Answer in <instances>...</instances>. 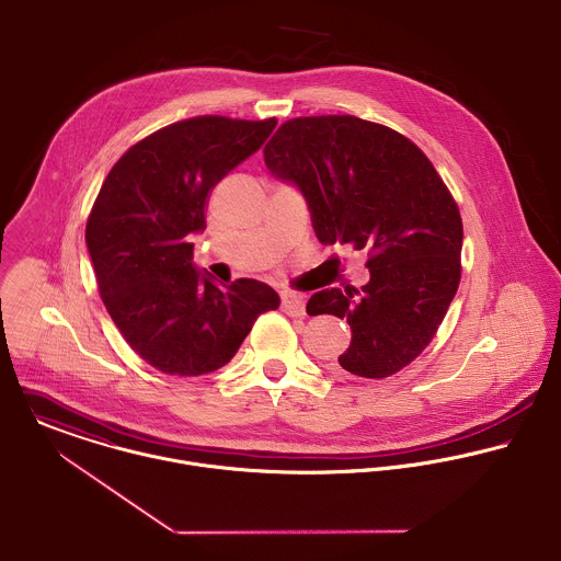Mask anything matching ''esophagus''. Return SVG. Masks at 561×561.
I'll return each mask as SVG.
<instances>
[{"label": "esophagus", "mask_w": 561, "mask_h": 561, "mask_svg": "<svg viewBox=\"0 0 561 561\" xmlns=\"http://www.w3.org/2000/svg\"><path fill=\"white\" fill-rule=\"evenodd\" d=\"M282 308L293 317H301L306 312V299L299 293H284L282 295Z\"/></svg>", "instance_id": "esophagus-1"}]
</instances>
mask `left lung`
<instances>
[{
  "label": "left lung",
  "instance_id": "left-lung-1",
  "mask_svg": "<svg viewBox=\"0 0 561 561\" xmlns=\"http://www.w3.org/2000/svg\"><path fill=\"white\" fill-rule=\"evenodd\" d=\"M264 161L301 192L319 242L369 253L360 290L325 288L306 306L350 323L339 367L398 374L433 341L461 279L463 222L442 176L411 139L354 115L282 124Z\"/></svg>",
  "mask_w": 561,
  "mask_h": 561
}]
</instances>
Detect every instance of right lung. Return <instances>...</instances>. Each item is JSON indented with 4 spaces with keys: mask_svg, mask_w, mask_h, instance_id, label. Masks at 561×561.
<instances>
[{
    "mask_svg": "<svg viewBox=\"0 0 561 561\" xmlns=\"http://www.w3.org/2000/svg\"><path fill=\"white\" fill-rule=\"evenodd\" d=\"M277 119L203 115L128 148L104 179L87 220L100 297L126 343L170 376L225 367L255 319L279 306L257 279L220 286L194 264L209 190L249 159Z\"/></svg>",
    "mask_w": 561,
    "mask_h": 561,
    "instance_id": "right-lung-1",
    "label": "right lung"
}]
</instances>
